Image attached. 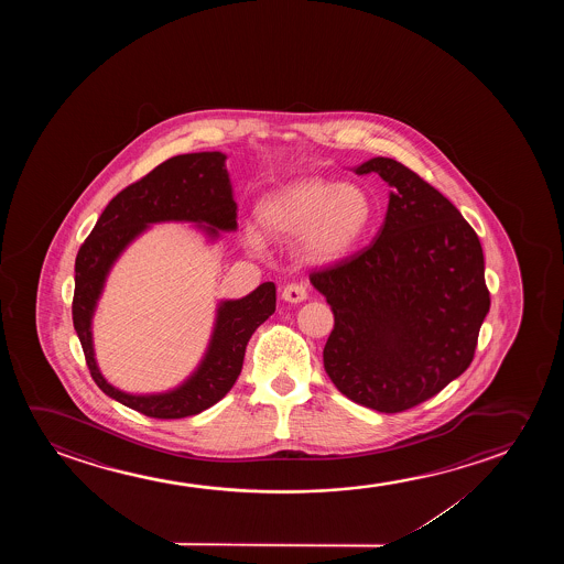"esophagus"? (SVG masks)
Segmentation results:
<instances>
[{
  "instance_id": "34e87169",
  "label": "esophagus",
  "mask_w": 564,
  "mask_h": 564,
  "mask_svg": "<svg viewBox=\"0 0 564 564\" xmlns=\"http://www.w3.org/2000/svg\"><path fill=\"white\" fill-rule=\"evenodd\" d=\"M281 296H283L286 302L306 301V299H308V283H299V281L289 283V285L283 286Z\"/></svg>"
}]
</instances>
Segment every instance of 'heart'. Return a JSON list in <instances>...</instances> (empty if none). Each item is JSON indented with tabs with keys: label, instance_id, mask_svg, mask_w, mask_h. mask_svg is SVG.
I'll use <instances>...</instances> for the list:
<instances>
[{
	"label": "heart",
	"instance_id": "b5f03b06",
	"mask_svg": "<svg viewBox=\"0 0 564 564\" xmlns=\"http://www.w3.org/2000/svg\"><path fill=\"white\" fill-rule=\"evenodd\" d=\"M370 196L352 183H333L308 177L268 194L258 206L263 231L273 237L301 232L302 254L314 262L333 260L348 252L371 224ZM248 245L260 250L262 239L248 231Z\"/></svg>",
	"mask_w": 564,
	"mask_h": 564
}]
</instances>
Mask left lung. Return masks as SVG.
Returning <instances> with one entry per match:
<instances>
[{
	"label": "left lung",
	"instance_id": "obj_1",
	"mask_svg": "<svg viewBox=\"0 0 564 564\" xmlns=\"http://www.w3.org/2000/svg\"><path fill=\"white\" fill-rule=\"evenodd\" d=\"M358 175L391 185L370 247L310 273L335 325L324 368L340 393L397 414L466 371L489 312L484 250L460 212L406 165L373 158Z\"/></svg>",
	"mask_w": 564,
	"mask_h": 564
}]
</instances>
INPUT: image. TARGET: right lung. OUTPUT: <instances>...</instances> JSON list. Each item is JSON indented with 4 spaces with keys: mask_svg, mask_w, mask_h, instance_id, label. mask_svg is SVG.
Masks as SVG:
<instances>
[{
    "mask_svg": "<svg viewBox=\"0 0 564 564\" xmlns=\"http://www.w3.org/2000/svg\"><path fill=\"white\" fill-rule=\"evenodd\" d=\"M170 219L204 221L209 232L237 227V204L232 202L224 154L175 155L117 194L78 248L70 306L73 325L96 386L124 406L158 420L194 416L221 401L239 378L252 333L275 312L273 283H262L240 301L224 302L204 362L185 386L171 393L137 397L109 386L94 360L90 335V317L104 279L117 256L148 224Z\"/></svg>",
    "mask_w": 564,
    "mask_h": 564,
    "instance_id": "add662e5",
    "label": "right lung"
}]
</instances>
